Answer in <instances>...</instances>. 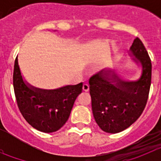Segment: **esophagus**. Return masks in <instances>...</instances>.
<instances>
[{
	"label": "esophagus",
	"mask_w": 161,
	"mask_h": 161,
	"mask_svg": "<svg viewBox=\"0 0 161 161\" xmlns=\"http://www.w3.org/2000/svg\"><path fill=\"white\" fill-rule=\"evenodd\" d=\"M83 90L85 92H88L89 90V84H84L83 85Z\"/></svg>",
	"instance_id": "esophagus-1"
}]
</instances>
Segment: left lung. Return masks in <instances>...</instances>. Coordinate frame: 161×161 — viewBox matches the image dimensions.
<instances>
[{
	"label": "left lung",
	"instance_id": "obj_1",
	"mask_svg": "<svg viewBox=\"0 0 161 161\" xmlns=\"http://www.w3.org/2000/svg\"><path fill=\"white\" fill-rule=\"evenodd\" d=\"M130 51L142 66L138 80L123 81L114 71L107 69L94 74L89 80L93 117L107 133H119L133 124L147 102L152 81L151 59L139 38H135Z\"/></svg>",
	"mask_w": 161,
	"mask_h": 161
}]
</instances>
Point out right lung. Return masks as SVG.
I'll return each mask as SVG.
<instances>
[{
	"label": "right lung",
	"instance_id": "obj_1",
	"mask_svg": "<svg viewBox=\"0 0 161 161\" xmlns=\"http://www.w3.org/2000/svg\"><path fill=\"white\" fill-rule=\"evenodd\" d=\"M14 94L18 109L25 121L39 131L55 132L65 124L83 84L67 85L53 90L30 86L23 80L18 57L13 75Z\"/></svg>",
	"mask_w": 161,
	"mask_h": 161
}]
</instances>
